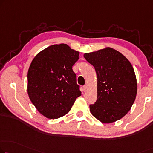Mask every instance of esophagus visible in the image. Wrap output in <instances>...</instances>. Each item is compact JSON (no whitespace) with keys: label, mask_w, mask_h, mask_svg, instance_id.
Returning <instances> with one entry per match:
<instances>
[{"label":"esophagus","mask_w":153,"mask_h":153,"mask_svg":"<svg viewBox=\"0 0 153 153\" xmlns=\"http://www.w3.org/2000/svg\"><path fill=\"white\" fill-rule=\"evenodd\" d=\"M82 88H83L84 92H86V90H87V84H85V85H84V86H83Z\"/></svg>","instance_id":"obj_1"}]
</instances>
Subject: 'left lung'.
Instances as JSON below:
<instances>
[{"mask_svg": "<svg viewBox=\"0 0 153 153\" xmlns=\"http://www.w3.org/2000/svg\"><path fill=\"white\" fill-rule=\"evenodd\" d=\"M97 77V99L90 111L102 123H112L126 115L135 102L137 79L131 64L119 51L107 47L84 55Z\"/></svg>", "mask_w": 153, "mask_h": 153, "instance_id": "left-lung-1", "label": "left lung"}]
</instances>
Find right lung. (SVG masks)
Wrapping results in <instances>:
<instances>
[{"mask_svg": "<svg viewBox=\"0 0 153 153\" xmlns=\"http://www.w3.org/2000/svg\"><path fill=\"white\" fill-rule=\"evenodd\" d=\"M78 59V51L60 44L42 50L31 63L27 74L29 99L49 119H58L69 113L81 95L72 69Z\"/></svg>", "mask_w": 153, "mask_h": 153, "instance_id": "right-lung-1", "label": "right lung"}]
</instances>
